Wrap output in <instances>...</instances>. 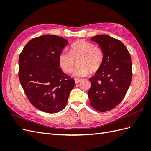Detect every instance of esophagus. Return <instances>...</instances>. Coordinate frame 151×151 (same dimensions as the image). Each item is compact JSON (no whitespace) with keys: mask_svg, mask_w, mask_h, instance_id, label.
I'll return each instance as SVG.
<instances>
[{"mask_svg":"<svg viewBox=\"0 0 151 151\" xmlns=\"http://www.w3.org/2000/svg\"><path fill=\"white\" fill-rule=\"evenodd\" d=\"M74 80H75V83L76 84H77V83H80V82L82 81L81 79H79V78H76Z\"/></svg>","mask_w":151,"mask_h":151,"instance_id":"esophagus-1","label":"esophagus"}]
</instances>
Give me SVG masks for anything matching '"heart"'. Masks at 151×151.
Returning a JSON list of instances; mask_svg holds the SVG:
<instances>
[{
  "label": "heart",
  "mask_w": 151,
  "mask_h": 151,
  "mask_svg": "<svg viewBox=\"0 0 151 151\" xmlns=\"http://www.w3.org/2000/svg\"><path fill=\"white\" fill-rule=\"evenodd\" d=\"M104 55L99 47L88 41L81 40L73 43L70 52H63L59 55V63L66 73H70L74 68L76 59L77 65L73 72L75 77H84L91 72H94L101 67Z\"/></svg>",
  "instance_id": "1"
}]
</instances>
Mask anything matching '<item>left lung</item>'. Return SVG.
<instances>
[{"label":"left lung","mask_w":151,"mask_h":151,"mask_svg":"<svg viewBox=\"0 0 151 151\" xmlns=\"http://www.w3.org/2000/svg\"><path fill=\"white\" fill-rule=\"evenodd\" d=\"M91 40L101 47L104 58L101 67L89 79L90 104L99 111H108L122 102L129 88L132 77L131 57L124 44L117 39L101 35Z\"/></svg>","instance_id":"left-lung-1"}]
</instances>
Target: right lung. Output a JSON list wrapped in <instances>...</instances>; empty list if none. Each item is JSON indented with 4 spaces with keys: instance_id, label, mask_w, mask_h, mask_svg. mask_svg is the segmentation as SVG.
Here are the masks:
<instances>
[{
    "instance_id": "1",
    "label": "right lung",
    "mask_w": 151,
    "mask_h": 151,
    "mask_svg": "<svg viewBox=\"0 0 151 151\" xmlns=\"http://www.w3.org/2000/svg\"><path fill=\"white\" fill-rule=\"evenodd\" d=\"M67 44L60 36H40L31 39L19 55L20 83L30 103L42 111L64 109L75 86L74 79L59 67V55Z\"/></svg>"
}]
</instances>
